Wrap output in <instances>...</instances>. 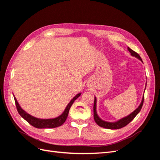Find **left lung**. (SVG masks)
Here are the masks:
<instances>
[{
  "instance_id": "8db88e82",
  "label": "left lung",
  "mask_w": 160,
  "mask_h": 160,
  "mask_svg": "<svg viewBox=\"0 0 160 160\" xmlns=\"http://www.w3.org/2000/svg\"><path fill=\"white\" fill-rule=\"evenodd\" d=\"M128 51L130 52L131 55L133 57H135L138 59H139L142 62V58L140 57V56L139 55L138 53H137L136 52H135L134 51H133L132 49H131L129 47H128ZM143 101H144V96L143 97L142 102L140 103L139 107L135 109L134 111L129 114V115H128L127 117H125L122 119H119L118 122H105V121L102 120L101 119H100V118L98 115V113H97V111H96V103H97V99L95 97V100H94V105H93V116H94V119L95 122H96V123L98 124L99 126L102 127L106 129H120L122 128L130 123L134 119V118L136 116L139 112L140 111V110L142 109V108L143 104Z\"/></svg>"
}]
</instances>
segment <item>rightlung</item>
Here are the masks:
<instances>
[{
	"instance_id": "obj_1",
	"label": "right lung",
	"mask_w": 160,
	"mask_h": 160,
	"mask_svg": "<svg viewBox=\"0 0 160 160\" xmlns=\"http://www.w3.org/2000/svg\"><path fill=\"white\" fill-rule=\"evenodd\" d=\"M81 93H78L71 99V101L69 103V104L67 105L65 111H63V113H62L61 115H59V117L54 119H38L27 113L20 107V105H19L18 103L17 102V100L15 98V97H14V101H15L16 107L18 113L20 114V115L23 119H25L28 123H30L31 125H32L33 127H35L36 128H39V129L55 128L61 126V125L64 123V122L67 119V116H68L69 111L72 104L73 103L75 100H76L79 98V97L81 95Z\"/></svg>"
}]
</instances>
